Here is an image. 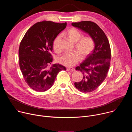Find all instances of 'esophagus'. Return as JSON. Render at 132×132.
Listing matches in <instances>:
<instances>
[{"mask_svg":"<svg viewBox=\"0 0 132 132\" xmlns=\"http://www.w3.org/2000/svg\"><path fill=\"white\" fill-rule=\"evenodd\" d=\"M66 70L67 71H73L75 70V69L74 68H71V67H68L67 68Z\"/></svg>","mask_w":132,"mask_h":132,"instance_id":"obj_1","label":"esophagus"}]
</instances>
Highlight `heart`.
Returning a JSON list of instances; mask_svg holds the SVG:
<instances>
[{
    "instance_id": "1",
    "label": "heart",
    "mask_w": 132,
    "mask_h": 132,
    "mask_svg": "<svg viewBox=\"0 0 132 132\" xmlns=\"http://www.w3.org/2000/svg\"><path fill=\"white\" fill-rule=\"evenodd\" d=\"M69 39L75 44V48L79 52H66L59 56L57 61L59 63L67 66L72 67L78 63L81 60V56L82 59L86 58L91 53L95 47V42L90 37H85L82 38L81 33L75 28L69 29L67 32ZM61 39V36L56 37L53 41V46L54 51H59V42Z\"/></svg>"
}]
</instances>
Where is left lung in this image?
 I'll return each mask as SVG.
<instances>
[{
  "mask_svg": "<svg viewBox=\"0 0 132 132\" xmlns=\"http://www.w3.org/2000/svg\"><path fill=\"white\" fill-rule=\"evenodd\" d=\"M71 25L88 33L95 42V48L76 70L83 74L82 80L75 82V86L82 92H90L96 90L104 80L111 61L109 42L103 30L95 22L84 21L73 22Z\"/></svg>",
  "mask_w": 132,
  "mask_h": 132,
  "instance_id": "8db88e82",
  "label": "left lung"
}]
</instances>
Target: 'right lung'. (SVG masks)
<instances>
[{
  "label": "right lung",
  "mask_w": 132,
  "mask_h": 132,
  "mask_svg": "<svg viewBox=\"0 0 132 132\" xmlns=\"http://www.w3.org/2000/svg\"><path fill=\"white\" fill-rule=\"evenodd\" d=\"M66 22L43 21L32 26L26 33L19 49L20 70L28 85L33 90L44 92L53 85L58 73L66 70L64 66L55 64L51 53L54 39L65 29Z\"/></svg>",
  "instance_id": "obj_1"
}]
</instances>
